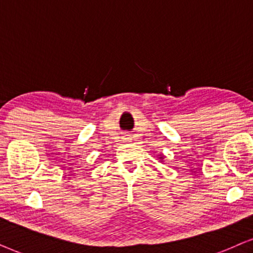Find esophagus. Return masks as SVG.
<instances>
[{"label":"esophagus","instance_id":"1","mask_svg":"<svg viewBox=\"0 0 253 253\" xmlns=\"http://www.w3.org/2000/svg\"><path fill=\"white\" fill-rule=\"evenodd\" d=\"M123 141L124 142H132L133 141V135L128 132L125 133V135L123 136Z\"/></svg>","mask_w":253,"mask_h":253}]
</instances>
